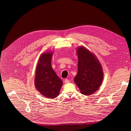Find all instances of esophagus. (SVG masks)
I'll list each match as a JSON object with an SVG mask.
<instances>
[{"label":"esophagus","mask_w":131,"mask_h":131,"mask_svg":"<svg viewBox=\"0 0 131 131\" xmlns=\"http://www.w3.org/2000/svg\"><path fill=\"white\" fill-rule=\"evenodd\" d=\"M70 80H69V79H66L64 80V82H65V83H66V84L70 83Z\"/></svg>","instance_id":"obj_1"}]
</instances>
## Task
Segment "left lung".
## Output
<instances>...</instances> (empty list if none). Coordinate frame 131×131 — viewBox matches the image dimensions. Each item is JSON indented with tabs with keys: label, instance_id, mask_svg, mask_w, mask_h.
I'll use <instances>...</instances> for the list:
<instances>
[{
	"label": "left lung",
	"instance_id": "1",
	"mask_svg": "<svg viewBox=\"0 0 131 131\" xmlns=\"http://www.w3.org/2000/svg\"><path fill=\"white\" fill-rule=\"evenodd\" d=\"M78 56V71L74 81L80 93L89 95L100 86L103 79L101 64L96 56L83 46L77 49Z\"/></svg>",
	"mask_w": 131,
	"mask_h": 131
}]
</instances>
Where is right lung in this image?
I'll return each mask as SVG.
<instances>
[{
	"label": "right lung",
	"instance_id": "right-lung-1",
	"mask_svg": "<svg viewBox=\"0 0 131 131\" xmlns=\"http://www.w3.org/2000/svg\"><path fill=\"white\" fill-rule=\"evenodd\" d=\"M53 52L42 53L35 72V87L43 96L53 99L59 95L62 81L52 69L51 61Z\"/></svg>",
	"mask_w": 131,
	"mask_h": 131
}]
</instances>
